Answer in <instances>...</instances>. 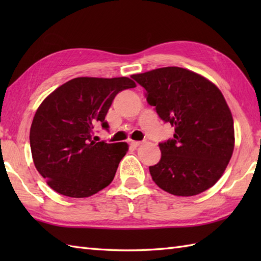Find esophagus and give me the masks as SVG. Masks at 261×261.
<instances>
[{
  "label": "esophagus",
  "mask_w": 261,
  "mask_h": 261,
  "mask_svg": "<svg viewBox=\"0 0 261 261\" xmlns=\"http://www.w3.org/2000/svg\"><path fill=\"white\" fill-rule=\"evenodd\" d=\"M141 143H142L141 141H130V146L132 148H137V147H139Z\"/></svg>",
  "instance_id": "34e87169"
}]
</instances>
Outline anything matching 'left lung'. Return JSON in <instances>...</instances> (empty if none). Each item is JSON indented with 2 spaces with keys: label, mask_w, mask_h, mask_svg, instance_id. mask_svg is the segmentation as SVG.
<instances>
[{
  "label": "left lung",
  "mask_w": 261,
  "mask_h": 261,
  "mask_svg": "<svg viewBox=\"0 0 261 261\" xmlns=\"http://www.w3.org/2000/svg\"><path fill=\"white\" fill-rule=\"evenodd\" d=\"M131 77L145 88L159 118L175 127L173 139L159 143V163L149 167L152 180L177 196L208 190L223 175L234 149L233 119L222 93L205 77L180 67Z\"/></svg>",
  "instance_id": "1"
}]
</instances>
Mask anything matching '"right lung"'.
I'll list each match as a JSON object with an SVG mask.
<instances>
[{
  "instance_id": "add662e5",
  "label": "right lung",
  "mask_w": 261,
  "mask_h": 261,
  "mask_svg": "<svg viewBox=\"0 0 261 261\" xmlns=\"http://www.w3.org/2000/svg\"><path fill=\"white\" fill-rule=\"evenodd\" d=\"M136 87L127 77H77L48 95L30 129L37 170L55 192L88 197L113 180L127 143L93 140L96 127L109 129L105 115L116 94Z\"/></svg>"
}]
</instances>
